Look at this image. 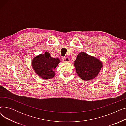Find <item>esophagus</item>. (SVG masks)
Masks as SVG:
<instances>
[{
  "label": "esophagus",
  "instance_id": "esophagus-1",
  "mask_svg": "<svg viewBox=\"0 0 126 126\" xmlns=\"http://www.w3.org/2000/svg\"><path fill=\"white\" fill-rule=\"evenodd\" d=\"M62 61L63 62H69L70 59L68 57H63Z\"/></svg>",
  "mask_w": 126,
  "mask_h": 126
}]
</instances>
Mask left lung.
I'll return each instance as SVG.
<instances>
[{"mask_svg": "<svg viewBox=\"0 0 126 126\" xmlns=\"http://www.w3.org/2000/svg\"><path fill=\"white\" fill-rule=\"evenodd\" d=\"M75 66L78 76L87 81L97 76L102 67V63L97 59L81 52L77 56Z\"/></svg>", "mask_w": 126, "mask_h": 126, "instance_id": "8db88e82", "label": "left lung"}]
</instances>
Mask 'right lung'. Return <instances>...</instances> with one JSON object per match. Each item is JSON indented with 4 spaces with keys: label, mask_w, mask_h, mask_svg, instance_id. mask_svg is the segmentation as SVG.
I'll use <instances>...</instances> for the list:
<instances>
[{
    "label": "right lung",
    "mask_w": 126,
    "mask_h": 126,
    "mask_svg": "<svg viewBox=\"0 0 126 126\" xmlns=\"http://www.w3.org/2000/svg\"><path fill=\"white\" fill-rule=\"evenodd\" d=\"M60 62L58 59L52 58L47 52L36 57L32 61V66L36 74L43 79H49L55 76L53 71Z\"/></svg>",
    "instance_id": "1"
}]
</instances>
